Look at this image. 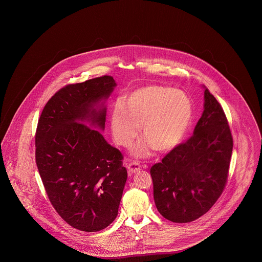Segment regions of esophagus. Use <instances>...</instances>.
Masks as SVG:
<instances>
[{
	"label": "esophagus",
	"instance_id": "34e87169",
	"mask_svg": "<svg viewBox=\"0 0 262 262\" xmlns=\"http://www.w3.org/2000/svg\"><path fill=\"white\" fill-rule=\"evenodd\" d=\"M126 167H127V171L129 174H136L140 170V165L137 162L129 163Z\"/></svg>",
	"mask_w": 262,
	"mask_h": 262
}]
</instances>
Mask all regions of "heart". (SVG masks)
I'll return each instance as SVG.
<instances>
[{
  "label": "heart",
  "mask_w": 262,
  "mask_h": 262,
  "mask_svg": "<svg viewBox=\"0 0 262 262\" xmlns=\"http://www.w3.org/2000/svg\"><path fill=\"white\" fill-rule=\"evenodd\" d=\"M192 102L186 92L162 85H147L128 93L123 104H116L110 117L114 140L129 147L139 134L144 138L134 149L137 158L148 157L152 150L174 148L186 136L192 121Z\"/></svg>",
  "instance_id": "obj_1"
}]
</instances>
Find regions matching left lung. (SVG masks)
Here are the masks:
<instances>
[{"instance_id": "8db88e82", "label": "left lung", "mask_w": 262, "mask_h": 262, "mask_svg": "<svg viewBox=\"0 0 262 262\" xmlns=\"http://www.w3.org/2000/svg\"><path fill=\"white\" fill-rule=\"evenodd\" d=\"M204 88L203 112L193 136L152 166L157 210L174 223H188L208 211L224 189L233 138L224 111Z\"/></svg>"}]
</instances>
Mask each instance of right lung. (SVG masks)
<instances>
[{
  "instance_id": "obj_1",
  "label": "right lung",
  "mask_w": 262,
  "mask_h": 262,
  "mask_svg": "<svg viewBox=\"0 0 262 262\" xmlns=\"http://www.w3.org/2000/svg\"><path fill=\"white\" fill-rule=\"evenodd\" d=\"M116 86L109 75L70 84L47 102L38 122L36 164L48 198L68 224L84 232L116 219L127 179L122 153L99 132Z\"/></svg>"
}]
</instances>
